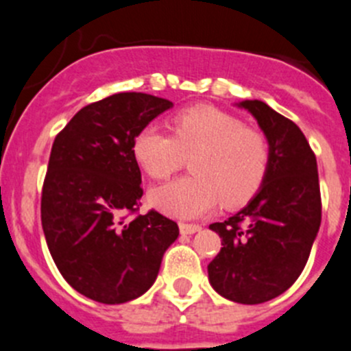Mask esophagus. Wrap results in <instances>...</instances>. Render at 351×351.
Segmentation results:
<instances>
[{"mask_svg": "<svg viewBox=\"0 0 351 351\" xmlns=\"http://www.w3.org/2000/svg\"><path fill=\"white\" fill-rule=\"evenodd\" d=\"M202 230V226L200 224H189V223H180V231H182L183 234H193L197 233V231Z\"/></svg>", "mask_w": 351, "mask_h": 351, "instance_id": "34e87169", "label": "esophagus"}]
</instances>
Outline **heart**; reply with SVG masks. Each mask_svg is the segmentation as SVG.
I'll list each match as a JSON object with an SVG mask.
<instances>
[{"mask_svg": "<svg viewBox=\"0 0 351 351\" xmlns=\"http://www.w3.org/2000/svg\"><path fill=\"white\" fill-rule=\"evenodd\" d=\"M193 176L151 192V202L169 216L190 219L209 213L217 200L228 207L247 202L266 178L269 145L264 134L214 106H193L173 118V135L147 125L134 141V156L151 178L165 180L186 158Z\"/></svg>", "mask_w": 351, "mask_h": 351, "instance_id": "1", "label": "heart"}]
</instances>
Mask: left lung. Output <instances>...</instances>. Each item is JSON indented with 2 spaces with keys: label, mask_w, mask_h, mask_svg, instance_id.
Returning <instances> with one entry per match:
<instances>
[{
  "label": "left lung",
  "mask_w": 351,
  "mask_h": 351,
  "mask_svg": "<svg viewBox=\"0 0 351 351\" xmlns=\"http://www.w3.org/2000/svg\"><path fill=\"white\" fill-rule=\"evenodd\" d=\"M269 144L266 178L254 199L210 230L221 250L207 266L221 297L245 305L285 293L297 281L321 226V190L314 151L300 128L262 101H241Z\"/></svg>",
  "instance_id": "obj_1"
}]
</instances>
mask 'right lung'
<instances>
[{"instance_id":"obj_1","label":"right lung","mask_w":351,"mask_h":351,"mask_svg":"<svg viewBox=\"0 0 351 351\" xmlns=\"http://www.w3.org/2000/svg\"><path fill=\"white\" fill-rule=\"evenodd\" d=\"M171 106L151 94H113L82 108L54 138L40 197L44 237L61 276L90 300L144 295L178 238V224L154 209L125 221L144 193L135 137Z\"/></svg>"}]
</instances>
